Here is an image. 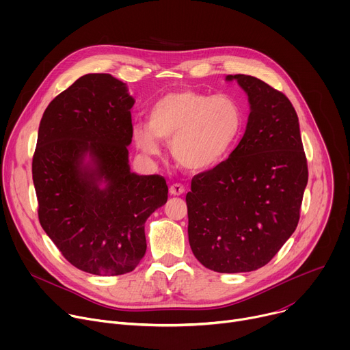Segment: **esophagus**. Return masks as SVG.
<instances>
[{
    "label": "esophagus",
    "mask_w": 350,
    "mask_h": 350,
    "mask_svg": "<svg viewBox=\"0 0 350 350\" xmlns=\"http://www.w3.org/2000/svg\"><path fill=\"white\" fill-rule=\"evenodd\" d=\"M184 187L181 185V184H173V185H170V188H169V192H170V195H173V196H180V195H183L184 193Z\"/></svg>",
    "instance_id": "1"
}]
</instances>
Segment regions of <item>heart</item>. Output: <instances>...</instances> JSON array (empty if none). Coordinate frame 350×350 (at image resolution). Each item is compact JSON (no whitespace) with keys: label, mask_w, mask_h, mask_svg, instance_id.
Masks as SVG:
<instances>
[{"label":"heart","mask_w":350,"mask_h":350,"mask_svg":"<svg viewBox=\"0 0 350 350\" xmlns=\"http://www.w3.org/2000/svg\"><path fill=\"white\" fill-rule=\"evenodd\" d=\"M243 127L234 98L183 90L163 95L148 112V124L133 126V139L148 157L161 154V141L170 142L178 166L205 172L226 159Z\"/></svg>","instance_id":"heart-1"}]
</instances>
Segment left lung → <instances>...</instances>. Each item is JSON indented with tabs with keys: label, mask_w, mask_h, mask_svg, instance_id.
Returning <instances> with one entry per match:
<instances>
[{
	"label": "left lung",
	"mask_w": 350,
	"mask_h": 350,
	"mask_svg": "<svg viewBox=\"0 0 350 350\" xmlns=\"http://www.w3.org/2000/svg\"><path fill=\"white\" fill-rule=\"evenodd\" d=\"M226 80L246 92L251 113L228 159L191 181L188 241L206 269L246 273L267 265L293 234L308 162L289 99L254 76Z\"/></svg>",
	"instance_id": "obj_1"
}]
</instances>
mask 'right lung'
<instances>
[{"mask_svg":"<svg viewBox=\"0 0 350 350\" xmlns=\"http://www.w3.org/2000/svg\"><path fill=\"white\" fill-rule=\"evenodd\" d=\"M127 85L90 73L45 109L33 157L42 230L65 259L95 275L133 271L146 251L145 221L167 201L162 176L130 170Z\"/></svg>","mask_w":350,"mask_h":350,"instance_id":"1","label":"right lung"}]
</instances>
